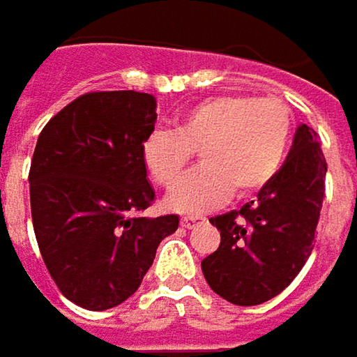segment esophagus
Masks as SVG:
<instances>
[{
    "label": "esophagus",
    "instance_id": "1",
    "mask_svg": "<svg viewBox=\"0 0 357 357\" xmlns=\"http://www.w3.org/2000/svg\"><path fill=\"white\" fill-rule=\"evenodd\" d=\"M202 221V217H181V227L192 229L194 225H198Z\"/></svg>",
    "mask_w": 357,
    "mask_h": 357
}]
</instances>
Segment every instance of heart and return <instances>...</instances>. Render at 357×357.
I'll use <instances>...</instances> for the list:
<instances>
[{
    "label": "heart",
    "mask_w": 357,
    "mask_h": 357,
    "mask_svg": "<svg viewBox=\"0 0 357 357\" xmlns=\"http://www.w3.org/2000/svg\"><path fill=\"white\" fill-rule=\"evenodd\" d=\"M291 111L275 97L217 95L185 109L174 130L153 132L142 142V163L163 188H174L198 151L202 165L169 194L179 213L221 204L231 188L246 196L264 188L285 161Z\"/></svg>",
    "instance_id": "heart-1"
}]
</instances>
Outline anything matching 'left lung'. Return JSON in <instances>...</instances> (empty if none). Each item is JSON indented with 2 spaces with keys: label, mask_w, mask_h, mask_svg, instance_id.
Returning a JSON list of instances; mask_svg holds the SVG:
<instances>
[{
  "label": "left lung",
  "mask_w": 357,
  "mask_h": 357,
  "mask_svg": "<svg viewBox=\"0 0 357 357\" xmlns=\"http://www.w3.org/2000/svg\"><path fill=\"white\" fill-rule=\"evenodd\" d=\"M326 161L317 132L300 123L279 174L240 211L211 219L221 244L202 260L211 289L236 306L279 296L314 248Z\"/></svg>",
  "instance_id": "8db88e82"
}]
</instances>
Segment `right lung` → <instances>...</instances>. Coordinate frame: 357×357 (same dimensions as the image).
I'll list each match as a JSON object with an SVG mask.
<instances>
[{"instance_id": "obj_1", "label": "right lung", "mask_w": 357, "mask_h": 357, "mask_svg": "<svg viewBox=\"0 0 357 357\" xmlns=\"http://www.w3.org/2000/svg\"><path fill=\"white\" fill-rule=\"evenodd\" d=\"M155 121L149 93H89L38 134L29 174L36 244L59 291L80 308L126 302L178 229V215L140 217L155 200L140 153Z\"/></svg>"}]
</instances>
